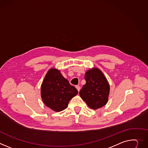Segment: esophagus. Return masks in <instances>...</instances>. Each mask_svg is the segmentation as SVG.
<instances>
[{"mask_svg":"<svg viewBox=\"0 0 148 148\" xmlns=\"http://www.w3.org/2000/svg\"><path fill=\"white\" fill-rule=\"evenodd\" d=\"M75 87H76V88L77 89V90H78V92H79V90H80V89H81V87H80V86H76Z\"/></svg>","mask_w":148,"mask_h":148,"instance_id":"1","label":"esophagus"}]
</instances>
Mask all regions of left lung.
Listing matches in <instances>:
<instances>
[{
	"label": "left lung",
	"mask_w": 148,
	"mask_h": 148,
	"mask_svg": "<svg viewBox=\"0 0 148 148\" xmlns=\"http://www.w3.org/2000/svg\"><path fill=\"white\" fill-rule=\"evenodd\" d=\"M86 81L79 94L81 98L91 109H98L108 102L110 86L102 71L96 67L87 70Z\"/></svg>",
	"instance_id": "8db88e82"
}]
</instances>
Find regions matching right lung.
Segmentation results:
<instances>
[{
  "label": "right lung",
  "instance_id": "obj_1",
  "mask_svg": "<svg viewBox=\"0 0 148 148\" xmlns=\"http://www.w3.org/2000/svg\"><path fill=\"white\" fill-rule=\"evenodd\" d=\"M78 94V90L55 68L46 74L41 87L44 103L51 110L59 112L65 109L69 101Z\"/></svg>",
  "mask_w": 148,
  "mask_h": 148
}]
</instances>
